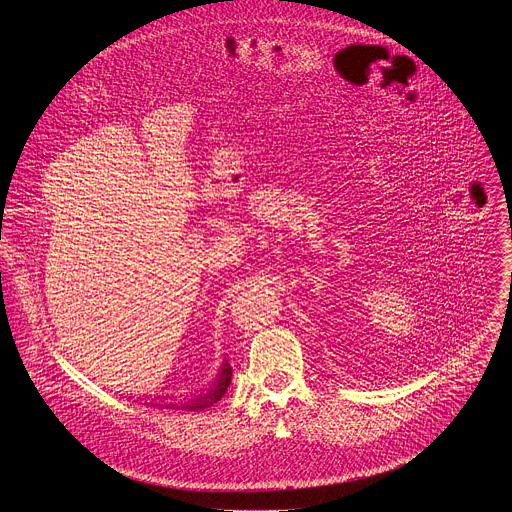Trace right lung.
<instances>
[{
	"label": "right lung",
	"instance_id": "1",
	"mask_svg": "<svg viewBox=\"0 0 512 512\" xmlns=\"http://www.w3.org/2000/svg\"><path fill=\"white\" fill-rule=\"evenodd\" d=\"M231 377H233V369H231V364L225 360L223 362V369H221V375H218V381L206 393H202V395H198V397H194V399H190V401H186L182 405L170 403L166 407H170V409H184V411H202V409L214 405L216 401H221V397L227 393V387L231 385Z\"/></svg>",
	"mask_w": 512,
	"mask_h": 512
}]
</instances>
